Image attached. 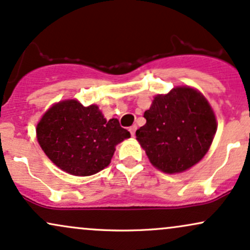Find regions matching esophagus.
Masks as SVG:
<instances>
[{"instance_id": "esophagus-1", "label": "esophagus", "mask_w": 250, "mask_h": 250, "mask_svg": "<svg viewBox=\"0 0 250 250\" xmlns=\"http://www.w3.org/2000/svg\"><path fill=\"white\" fill-rule=\"evenodd\" d=\"M136 130H137V126L136 125H132L130 128H128V131H130L131 136L134 137V134H136Z\"/></svg>"}]
</instances>
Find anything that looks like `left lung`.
Returning a JSON list of instances; mask_svg holds the SVG:
<instances>
[{"instance_id":"left-lung-1","label":"left lung","mask_w":250,"mask_h":250,"mask_svg":"<svg viewBox=\"0 0 250 250\" xmlns=\"http://www.w3.org/2000/svg\"><path fill=\"white\" fill-rule=\"evenodd\" d=\"M136 136L149 161L173 174L198 164L210 147L216 119L209 103L198 90L179 86L157 95Z\"/></svg>"}]
</instances>
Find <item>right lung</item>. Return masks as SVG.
<instances>
[{"label": "right lung", "instance_id": "add662e5", "mask_svg": "<svg viewBox=\"0 0 250 250\" xmlns=\"http://www.w3.org/2000/svg\"><path fill=\"white\" fill-rule=\"evenodd\" d=\"M44 153L62 171L77 177L98 173L111 163L116 145L131 137L118 119L104 118L97 105L76 99L52 105L36 127Z\"/></svg>", "mask_w": 250, "mask_h": 250}]
</instances>
